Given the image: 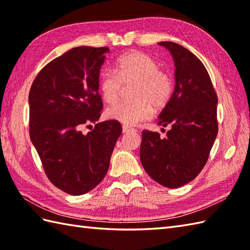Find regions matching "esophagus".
I'll return each mask as SVG.
<instances>
[{
  "label": "esophagus",
  "instance_id": "esophagus-1",
  "mask_svg": "<svg viewBox=\"0 0 250 250\" xmlns=\"http://www.w3.org/2000/svg\"><path fill=\"white\" fill-rule=\"evenodd\" d=\"M122 131H124V133H128V132L136 131V130L133 129V128H131V126H128V125H122Z\"/></svg>",
  "mask_w": 250,
  "mask_h": 250
}]
</instances>
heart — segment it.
<instances>
[{"mask_svg":"<svg viewBox=\"0 0 250 250\" xmlns=\"http://www.w3.org/2000/svg\"><path fill=\"white\" fill-rule=\"evenodd\" d=\"M135 83L132 101H122L109 106L105 114L108 119L124 125H136L149 119L153 108L162 110L171 102L174 81L166 71L160 70L159 62L142 51H132L120 57L115 71L104 68L99 76V90L106 103L119 99L122 83Z\"/></svg>","mask_w":250,"mask_h":250,"instance_id":"heart-1","label":"heart"}]
</instances>
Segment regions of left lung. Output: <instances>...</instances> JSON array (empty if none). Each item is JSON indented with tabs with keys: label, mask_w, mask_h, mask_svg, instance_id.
I'll use <instances>...</instances> for the list:
<instances>
[{
	"label": "left lung",
	"mask_w": 250,
	"mask_h": 250,
	"mask_svg": "<svg viewBox=\"0 0 250 250\" xmlns=\"http://www.w3.org/2000/svg\"><path fill=\"white\" fill-rule=\"evenodd\" d=\"M159 45L175 62V90L159 115V125H171L167 137L144 130L140 150L145 171L157 183L178 188L193 180L207 162L218 133L217 94L198 57L173 42Z\"/></svg>",
	"instance_id": "1"
}]
</instances>
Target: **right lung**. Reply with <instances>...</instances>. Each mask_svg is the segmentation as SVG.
I'll return each mask as SVG.
<instances>
[{
    "label": "right lung",
    "instance_id": "right-lung-1",
    "mask_svg": "<svg viewBox=\"0 0 250 250\" xmlns=\"http://www.w3.org/2000/svg\"><path fill=\"white\" fill-rule=\"evenodd\" d=\"M108 51L87 46L68 50L42 68L30 89V139L46 176L72 195L102 182L122 133L119 121L97 124L103 108L100 68ZM91 123L95 128L83 135L80 129Z\"/></svg>",
    "mask_w": 250,
    "mask_h": 250
}]
</instances>
